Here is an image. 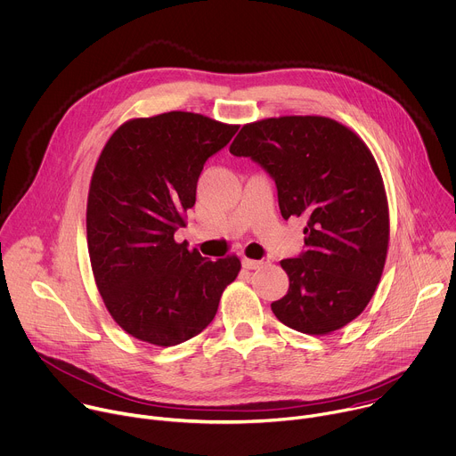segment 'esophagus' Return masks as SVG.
I'll return each mask as SVG.
<instances>
[{
    "mask_svg": "<svg viewBox=\"0 0 456 456\" xmlns=\"http://www.w3.org/2000/svg\"><path fill=\"white\" fill-rule=\"evenodd\" d=\"M264 264V260H253V258H242L244 269H258Z\"/></svg>",
    "mask_w": 456,
    "mask_h": 456,
    "instance_id": "1",
    "label": "esophagus"
}]
</instances>
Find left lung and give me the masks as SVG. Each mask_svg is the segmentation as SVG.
I'll use <instances>...</instances> for the list:
<instances>
[{"label": "left lung", "instance_id": "left-lung-1", "mask_svg": "<svg viewBox=\"0 0 456 456\" xmlns=\"http://www.w3.org/2000/svg\"><path fill=\"white\" fill-rule=\"evenodd\" d=\"M230 152L275 179L284 219L307 221L305 249L281 262L288 295L271 311L314 336L350 323L376 293L390 239L387 192L370 149L332 118L281 117L242 126Z\"/></svg>", "mask_w": 456, "mask_h": 456}]
</instances>
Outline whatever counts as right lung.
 Wrapping results in <instances>:
<instances>
[{"label": "right lung", "instance_id": "obj_1", "mask_svg": "<svg viewBox=\"0 0 456 456\" xmlns=\"http://www.w3.org/2000/svg\"><path fill=\"white\" fill-rule=\"evenodd\" d=\"M237 129L170 111L122 124L101 152L87 194V251L110 314L136 339L172 346L198 336L239 275L237 256L212 262L174 240L207 159Z\"/></svg>", "mask_w": 456, "mask_h": 456}]
</instances>
